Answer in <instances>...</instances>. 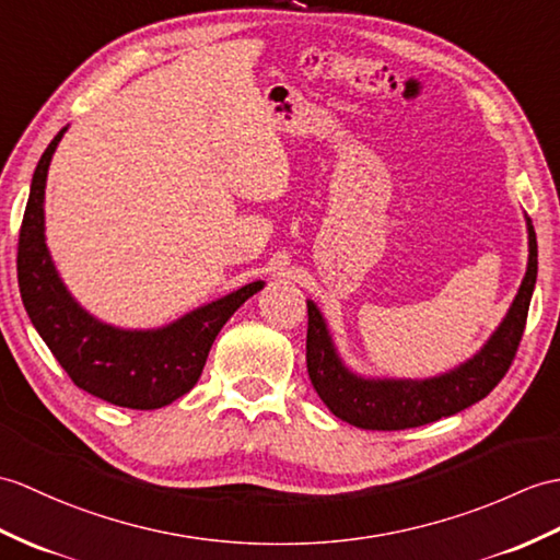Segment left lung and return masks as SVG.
<instances>
[{
    "instance_id": "left-lung-1",
    "label": "left lung",
    "mask_w": 560,
    "mask_h": 560,
    "mask_svg": "<svg viewBox=\"0 0 560 560\" xmlns=\"http://www.w3.org/2000/svg\"><path fill=\"white\" fill-rule=\"evenodd\" d=\"M527 233L529 262L509 315L475 358L432 380H362L353 374L336 355L317 305L307 301V374L324 406L348 424L394 432L448 418L489 396L517 353L537 283V236L529 217Z\"/></svg>"
}]
</instances>
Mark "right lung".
Instances as JSON below:
<instances>
[{"label": "right lung", "mask_w": 560, "mask_h": 560, "mask_svg": "<svg viewBox=\"0 0 560 560\" xmlns=\"http://www.w3.org/2000/svg\"><path fill=\"white\" fill-rule=\"evenodd\" d=\"M63 133L67 128L49 142L35 166L21 221L16 269L23 307L78 388L121 408L168 406L198 384L217 334L265 283L253 281L152 331L116 329L88 315L61 283L45 245L47 168Z\"/></svg>", "instance_id": "add662e5"}]
</instances>
